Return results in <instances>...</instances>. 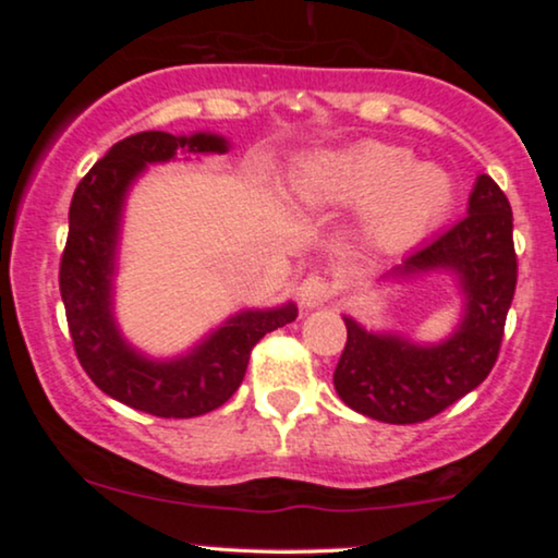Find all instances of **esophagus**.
<instances>
[{
	"instance_id": "34e87169",
	"label": "esophagus",
	"mask_w": 558,
	"mask_h": 558,
	"mask_svg": "<svg viewBox=\"0 0 558 558\" xmlns=\"http://www.w3.org/2000/svg\"><path fill=\"white\" fill-rule=\"evenodd\" d=\"M332 293L336 291H332L330 280L319 272H310L299 286V301L301 306H306V310H315V306L328 304Z\"/></svg>"
}]
</instances>
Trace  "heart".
<instances>
[{"mask_svg": "<svg viewBox=\"0 0 558 558\" xmlns=\"http://www.w3.org/2000/svg\"><path fill=\"white\" fill-rule=\"evenodd\" d=\"M409 162L399 146L364 141L317 157L299 181V196L310 204H367L364 239L377 248H403L444 220L453 196L444 172Z\"/></svg>", "mask_w": 558, "mask_h": 558, "instance_id": "b5f03b06", "label": "heart"}]
</instances>
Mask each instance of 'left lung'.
<instances>
[{
    "label": "left lung",
    "mask_w": 558,
    "mask_h": 558,
    "mask_svg": "<svg viewBox=\"0 0 558 558\" xmlns=\"http://www.w3.org/2000/svg\"><path fill=\"white\" fill-rule=\"evenodd\" d=\"M511 220L509 198L490 175H480L466 217L388 272L414 278L444 270L457 278L462 323L446 341L422 345L393 332L364 330L343 317L349 336L332 383L345 407L388 425H414L440 414L490 375L517 288Z\"/></svg>",
    "instance_id": "8db88e82"
}]
</instances>
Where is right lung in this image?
Wrapping results in <instances>:
<instances>
[{
  "label": "right lung",
  "instance_id": "1",
  "mask_svg": "<svg viewBox=\"0 0 558 558\" xmlns=\"http://www.w3.org/2000/svg\"><path fill=\"white\" fill-rule=\"evenodd\" d=\"M178 151L222 155L228 141L215 133L172 136L165 131L118 141L75 189L60 262V293L81 367L114 401L165 420L198 417L222 407L239 390L259 338L299 315L291 301L275 310L239 312L189 354L165 362L146 360L120 336L112 278L128 189L146 165L170 162Z\"/></svg>",
  "mask_w": 558,
  "mask_h": 558
}]
</instances>
